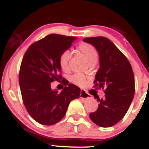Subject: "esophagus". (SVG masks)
Returning a JSON list of instances; mask_svg holds the SVG:
<instances>
[{"mask_svg":"<svg viewBox=\"0 0 149 149\" xmlns=\"http://www.w3.org/2000/svg\"><path fill=\"white\" fill-rule=\"evenodd\" d=\"M80 98L83 99V100H86V99H90L92 98L91 95H89V94L84 90H80Z\"/></svg>","mask_w":149,"mask_h":149,"instance_id":"1","label":"esophagus"}]
</instances>
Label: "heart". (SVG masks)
<instances>
[{
    "instance_id": "heart-1",
    "label": "heart",
    "mask_w": 149,
    "mask_h": 149,
    "mask_svg": "<svg viewBox=\"0 0 149 149\" xmlns=\"http://www.w3.org/2000/svg\"><path fill=\"white\" fill-rule=\"evenodd\" d=\"M77 49L80 54H83L90 65L95 64L98 59V54L95 47L90 44L82 42L77 46ZM71 58V53L69 50H64L61 53L59 57V65L63 71H66L69 68V61ZM71 81L79 86L85 85V78L83 75L77 73L71 77Z\"/></svg>"
}]
</instances>
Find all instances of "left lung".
I'll list each match as a JSON object with an SVG mask.
<instances>
[{
  "mask_svg": "<svg viewBox=\"0 0 149 149\" xmlns=\"http://www.w3.org/2000/svg\"><path fill=\"white\" fill-rule=\"evenodd\" d=\"M83 41L95 46L100 55V69L94 81L95 88L104 90L96 111L90 113L94 123L109 127L122 120L134 96V77L130 63L107 38H85Z\"/></svg>",
  "mask_w": 149,
  "mask_h": 149,
  "instance_id": "left-lung-1",
  "label": "left lung"
}]
</instances>
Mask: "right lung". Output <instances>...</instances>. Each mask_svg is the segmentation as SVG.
Instances as JSON below:
<instances>
[{
	"mask_svg": "<svg viewBox=\"0 0 149 149\" xmlns=\"http://www.w3.org/2000/svg\"><path fill=\"white\" fill-rule=\"evenodd\" d=\"M76 40L74 36L49 34L33 42L24 55L19 73L22 100L38 123L52 125L59 122L70 102L80 96V89L62 78L59 65L61 53ZM60 80L65 85L63 91L52 90L51 83Z\"/></svg>",
	"mask_w": 149,
	"mask_h": 149,
	"instance_id": "right-lung-1",
	"label": "right lung"
}]
</instances>
